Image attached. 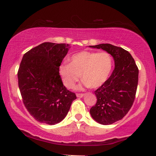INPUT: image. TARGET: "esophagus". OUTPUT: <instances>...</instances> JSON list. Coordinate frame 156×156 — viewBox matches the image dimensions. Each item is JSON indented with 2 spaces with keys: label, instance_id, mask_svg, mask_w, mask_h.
<instances>
[{
  "label": "esophagus",
  "instance_id": "obj_1",
  "mask_svg": "<svg viewBox=\"0 0 156 156\" xmlns=\"http://www.w3.org/2000/svg\"><path fill=\"white\" fill-rule=\"evenodd\" d=\"M76 97H79V98H82L84 96V94H76Z\"/></svg>",
  "mask_w": 156,
  "mask_h": 156
}]
</instances>
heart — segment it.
<instances>
[{
  "label": "heart",
  "instance_id": "obj_1",
  "mask_svg": "<svg viewBox=\"0 0 156 156\" xmlns=\"http://www.w3.org/2000/svg\"><path fill=\"white\" fill-rule=\"evenodd\" d=\"M70 62H63L59 66V75L67 88H72L80 80L84 79L82 86L97 88L109 78L113 68V59L107 52L84 50L70 57Z\"/></svg>",
  "mask_w": 156,
  "mask_h": 156
}]
</instances>
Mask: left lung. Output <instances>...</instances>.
Wrapping results in <instances>:
<instances>
[{
	"label": "left lung",
	"mask_w": 156,
	"mask_h": 156,
	"mask_svg": "<svg viewBox=\"0 0 156 156\" xmlns=\"http://www.w3.org/2000/svg\"><path fill=\"white\" fill-rule=\"evenodd\" d=\"M102 49L114 58L112 75L94 91L97 101L90 109L94 120L102 125L112 124L124 117L135 99L138 69L131 55L124 49L111 44L89 46Z\"/></svg>",
	"instance_id": "left-lung-1"
}]
</instances>
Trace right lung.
<instances>
[{
  "instance_id": "1",
  "label": "right lung",
  "mask_w": 156,
  "mask_h": 156,
  "mask_svg": "<svg viewBox=\"0 0 156 156\" xmlns=\"http://www.w3.org/2000/svg\"><path fill=\"white\" fill-rule=\"evenodd\" d=\"M69 48V44L44 42L23 57L18 87L25 108L40 123L61 122L76 99L75 94L63 85L59 72Z\"/></svg>"
}]
</instances>
